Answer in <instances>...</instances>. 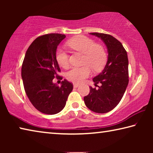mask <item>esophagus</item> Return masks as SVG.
Masks as SVG:
<instances>
[{"mask_svg":"<svg viewBox=\"0 0 153 153\" xmlns=\"http://www.w3.org/2000/svg\"><path fill=\"white\" fill-rule=\"evenodd\" d=\"M78 86H79V84H76V83H74V88H77Z\"/></svg>","mask_w":153,"mask_h":153,"instance_id":"obj_1","label":"esophagus"}]
</instances>
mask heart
I'll use <instances>...</instances> for the list:
<instances>
[{
	"label": "heart",
	"instance_id": "b5f03b06",
	"mask_svg": "<svg viewBox=\"0 0 153 153\" xmlns=\"http://www.w3.org/2000/svg\"><path fill=\"white\" fill-rule=\"evenodd\" d=\"M67 45L71 50L84 54L82 63L85 65L81 67H73L66 74V78L74 83L83 82L91 74V69L100 71L107 61V53L100 45H97L91 38L85 36H77L67 42ZM56 59L63 68L69 66L68 53L61 48L56 51Z\"/></svg>",
	"mask_w": 153,
	"mask_h": 153
}]
</instances>
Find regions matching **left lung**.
I'll return each instance as SVG.
<instances>
[{"instance_id": "1", "label": "left lung", "mask_w": 153, "mask_h": 153, "mask_svg": "<svg viewBox=\"0 0 153 153\" xmlns=\"http://www.w3.org/2000/svg\"><path fill=\"white\" fill-rule=\"evenodd\" d=\"M100 38L108 51L107 64L101 73L93 78L95 86L100 83L98 89L90 87V93L84 100L90 110L105 113L113 110L122 98L129 82L128 54L120 41L109 34L90 33Z\"/></svg>"}]
</instances>
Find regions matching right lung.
<instances>
[{"label":"right lung","instance_id":"right-lung-1","mask_svg":"<svg viewBox=\"0 0 153 153\" xmlns=\"http://www.w3.org/2000/svg\"><path fill=\"white\" fill-rule=\"evenodd\" d=\"M66 36L48 33L33 41L25 53L22 67V77L25 93L30 102L40 112L54 115L63 109L73 84L64 79L61 86L53 79H63L56 59L58 45Z\"/></svg>","mask_w":153,"mask_h":153}]
</instances>
